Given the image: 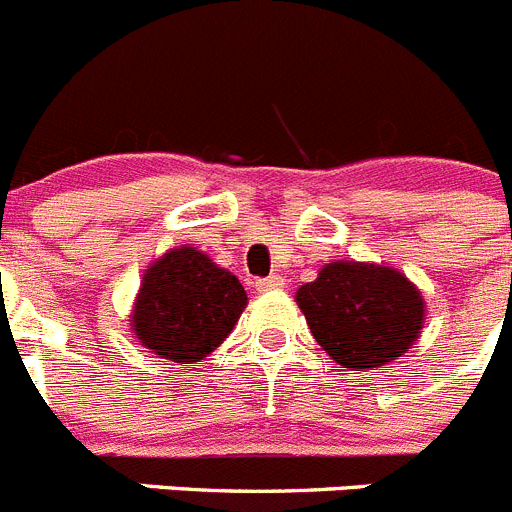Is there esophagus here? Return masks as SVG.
<instances>
[{
    "label": "esophagus",
    "mask_w": 512,
    "mask_h": 512,
    "mask_svg": "<svg viewBox=\"0 0 512 512\" xmlns=\"http://www.w3.org/2000/svg\"><path fill=\"white\" fill-rule=\"evenodd\" d=\"M283 288V278L280 275H267V278L255 280L257 293H267V290H280Z\"/></svg>",
    "instance_id": "obj_1"
}]
</instances>
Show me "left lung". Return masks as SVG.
I'll use <instances>...</instances> for the list:
<instances>
[{"mask_svg": "<svg viewBox=\"0 0 512 512\" xmlns=\"http://www.w3.org/2000/svg\"><path fill=\"white\" fill-rule=\"evenodd\" d=\"M296 303L313 339L352 370L388 365L423 329L421 290L403 273L372 262H329L298 288Z\"/></svg>", "mask_w": 512, "mask_h": 512, "instance_id": "8db88e82", "label": "left lung"}]
</instances>
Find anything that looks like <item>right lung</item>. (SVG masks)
I'll list each match as a JSON object with an SVG mask.
<instances>
[{"mask_svg":"<svg viewBox=\"0 0 512 512\" xmlns=\"http://www.w3.org/2000/svg\"><path fill=\"white\" fill-rule=\"evenodd\" d=\"M247 306L237 275L196 247L170 250L142 275L132 331L158 357L193 365L232 334Z\"/></svg>","mask_w":512,"mask_h":512,"instance_id":"right-lung-1","label":"right lung"}]
</instances>
